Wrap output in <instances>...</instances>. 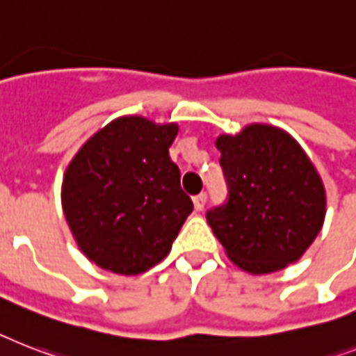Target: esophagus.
<instances>
[{"label": "esophagus", "mask_w": 356, "mask_h": 356, "mask_svg": "<svg viewBox=\"0 0 356 356\" xmlns=\"http://www.w3.org/2000/svg\"><path fill=\"white\" fill-rule=\"evenodd\" d=\"M204 204H207V193L204 192H201L199 195H195V197H193V207H195V210H197V212H201V210H203Z\"/></svg>", "instance_id": "esophagus-1"}]
</instances>
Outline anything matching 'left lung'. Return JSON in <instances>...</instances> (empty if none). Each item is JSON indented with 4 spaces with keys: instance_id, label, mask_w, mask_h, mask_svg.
<instances>
[{
    "instance_id": "left-lung-1",
    "label": "left lung",
    "mask_w": 356,
    "mask_h": 356,
    "mask_svg": "<svg viewBox=\"0 0 356 356\" xmlns=\"http://www.w3.org/2000/svg\"><path fill=\"white\" fill-rule=\"evenodd\" d=\"M225 204L207 221L227 256L250 274L282 270L298 261L325 218L318 172L287 131L250 124L238 135H219Z\"/></svg>"
}]
</instances>
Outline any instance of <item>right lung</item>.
<instances>
[{"mask_svg": "<svg viewBox=\"0 0 356 356\" xmlns=\"http://www.w3.org/2000/svg\"><path fill=\"white\" fill-rule=\"evenodd\" d=\"M177 124L115 118L69 163L62 207L78 247L98 267L143 274L172 250L192 213L168 148Z\"/></svg>", "mask_w": 356, "mask_h": 356, "instance_id": "obj_1", "label": "right lung"}]
</instances>
